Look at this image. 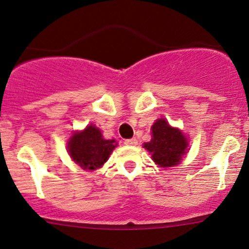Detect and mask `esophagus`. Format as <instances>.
<instances>
[{
  "instance_id": "34e87169",
  "label": "esophagus",
  "mask_w": 249,
  "mask_h": 249,
  "mask_svg": "<svg viewBox=\"0 0 249 249\" xmlns=\"http://www.w3.org/2000/svg\"><path fill=\"white\" fill-rule=\"evenodd\" d=\"M125 145H128V146H134V145H137V139L136 138H131V139H126V141L124 142Z\"/></svg>"
}]
</instances>
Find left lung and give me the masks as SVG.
Listing matches in <instances>:
<instances>
[{"mask_svg":"<svg viewBox=\"0 0 249 249\" xmlns=\"http://www.w3.org/2000/svg\"><path fill=\"white\" fill-rule=\"evenodd\" d=\"M151 130L152 139L142 146L151 153L152 160L160 167L178 165L187 152L188 142L184 133L171 126L165 118L157 119Z\"/></svg>","mask_w":249,"mask_h":249,"instance_id":"8db88e82","label":"left lung"}]
</instances>
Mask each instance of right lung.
<instances>
[{
  "mask_svg": "<svg viewBox=\"0 0 249 249\" xmlns=\"http://www.w3.org/2000/svg\"><path fill=\"white\" fill-rule=\"evenodd\" d=\"M117 145L115 139H104L101 130L90 124L83 131L71 136L68 142V152L83 170L93 171L104 165Z\"/></svg>",
  "mask_w": 249,
  "mask_h": 249,
  "instance_id": "obj_1",
  "label": "right lung"
}]
</instances>
